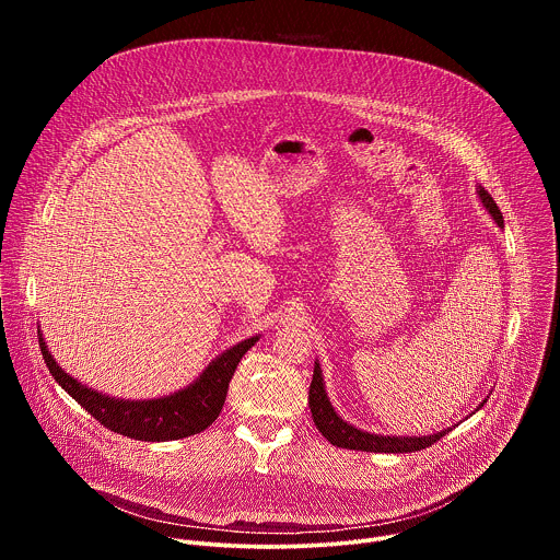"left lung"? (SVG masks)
Returning <instances> with one entry per match:
<instances>
[{
    "mask_svg": "<svg viewBox=\"0 0 560 560\" xmlns=\"http://www.w3.org/2000/svg\"><path fill=\"white\" fill-rule=\"evenodd\" d=\"M478 199L483 201L486 210L492 214V219L499 223V228H503V214L499 210V206L494 203V199L490 197V192L478 186L476 188ZM307 404H310V412L314 419L316 430L322 432L332 445L337 447H346V450H361V452H385V454H404V452H419L430 447L432 443H436L439 439H443L447 432H452V428L441 430L436 434H428V436H383V434H372V432H363L354 425H350L348 421H343L328 398L326 392V383H324V374H322V365L318 361L314 363V374H312V383H310V394H307ZM483 404H488V398ZM483 404L478 406L476 410H481Z\"/></svg>",
    "mask_w": 560,
    "mask_h": 560,
    "instance_id": "left-lung-1",
    "label": "left lung"
}]
</instances>
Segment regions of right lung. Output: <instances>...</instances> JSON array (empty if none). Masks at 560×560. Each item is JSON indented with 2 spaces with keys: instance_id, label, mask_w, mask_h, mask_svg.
I'll return each mask as SVG.
<instances>
[{
  "instance_id": "add662e5",
  "label": "right lung",
  "mask_w": 560,
  "mask_h": 560,
  "mask_svg": "<svg viewBox=\"0 0 560 560\" xmlns=\"http://www.w3.org/2000/svg\"><path fill=\"white\" fill-rule=\"evenodd\" d=\"M37 337L46 368L79 406L86 408L89 415L95 417L110 432L124 434L135 441L152 443L186 439L210 428L223 408L228 385L238 361L259 341V337H250L232 346L230 350L219 354L195 383L175 394L150 398V401H128V398L102 394L72 378L52 359L42 332H37Z\"/></svg>"
}]
</instances>
